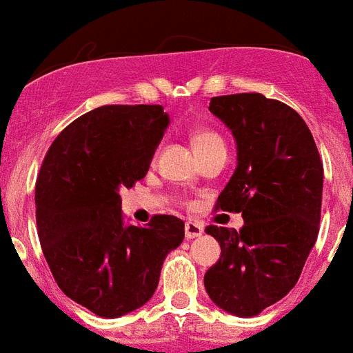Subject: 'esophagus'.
<instances>
[{
    "label": "esophagus",
    "instance_id": "obj_1",
    "mask_svg": "<svg viewBox=\"0 0 353 353\" xmlns=\"http://www.w3.org/2000/svg\"><path fill=\"white\" fill-rule=\"evenodd\" d=\"M203 234V225L198 221L185 223V239H196Z\"/></svg>",
    "mask_w": 353,
    "mask_h": 353
}]
</instances>
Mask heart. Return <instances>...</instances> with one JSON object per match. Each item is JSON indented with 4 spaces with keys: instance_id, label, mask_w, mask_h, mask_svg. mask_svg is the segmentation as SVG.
<instances>
[{
    "instance_id": "1",
    "label": "heart",
    "mask_w": 353,
    "mask_h": 353,
    "mask_svg": "<svg viewBox=\"0 0 353 353\" xmlns=\"http://www.w3.org/2000/svg\"><path fill=\"white\" fill-rule=\"evenodd\" d=\"M192 146H194V150H196L198 155H201V153L209 152L210 148L223 146V141H221V137L214 134V132L198 130L192 134Z\"/></svg>"
}]
</instances>
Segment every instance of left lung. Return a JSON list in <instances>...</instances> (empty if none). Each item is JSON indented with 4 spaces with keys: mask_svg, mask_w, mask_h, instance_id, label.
I'll return each mask as SVG.
<instances>
[{
    "mask_svg": "<svg viewBox=\"0 0 353 353\" xmlns=\"http://www.w3.org/2000/svg\"><path fill=\"white\" fill-rule=\"evenodd\" d=\"M209 110L234 135L236 171L218 209L241 212L243 228L210 227L221 246L203 276L219 309L257 316L296 285L318 237L323 165L302 116L257 92L218 96Z\"/></svg>",
    "mask_w": 353,
    "mask_h": 353,
    "instance_id": "1",
    "label": "left lung"
}]
</instances>
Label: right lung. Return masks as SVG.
Wrapping results in <instances>:
<instances>
[{"label": "right lung", "instance_id": "add662e5", "mask_svg": "<svg viewBox=\"0 0 353 353\" xmlns=\"http://www.w3.org/2000/svg\"><path fill=\"white\" fill-rule=\"evenodd\" d=\"M170 126L161 105H105L74 119L48 150L35 183L37 230L59 288L99 318H119L153 296L183 221H125L123 188L144 179Z\"/></svg>", "mask_w": 353, "mask_h": 353}]
</instances>
